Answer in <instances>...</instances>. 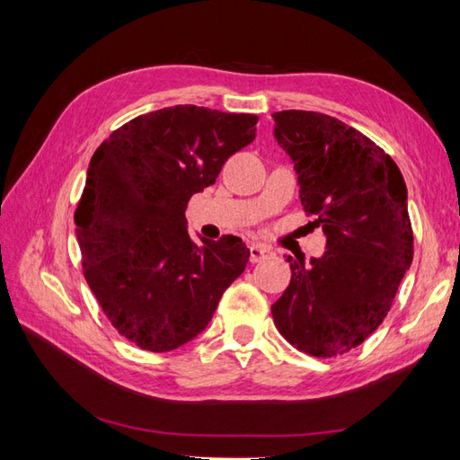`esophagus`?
Returning a JSON list of instances; mask_svg holds the SVG:
<instances>
[{"mask_svg": "<svg viewBox=\"0 0 460 460\" xmlns=\"http://www.w3.org/2000/svg\"><path fill=\"white\" fill-rule=\"evenodd\" d=\"M269 255H270V249L265 247V245H261V243H252V245L249 247V259H251V262H259V261H262V259L269 257Z\"/></svg>", "mask_w": 460, "mask_h": 460, "instance_id": "1", "label": "esophagus"}]
</instances>
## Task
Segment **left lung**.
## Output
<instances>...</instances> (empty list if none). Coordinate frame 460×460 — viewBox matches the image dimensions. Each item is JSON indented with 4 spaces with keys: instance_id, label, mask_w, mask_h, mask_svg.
Segmentation results:
<instances>
[{
    "instance_id": "1",
    "label": "left lung",
    "mask_w": 460,
    "mask_h": 460,
    "mask_svg": "<svg viewBox=\"0 0 460 460\" xmlns=\"http://www.w3.org/2000/svg\"><path fill=\"white\" fill-rule=\"evenodd\" d=\"M272 119L295 162L302 208L326 235V252L310 265L288 257L292 279L272 318L305 354H346L384 322L411 267L403 175L392 155L334 116L282 111Z\"/></svg>"
}]
</instances>
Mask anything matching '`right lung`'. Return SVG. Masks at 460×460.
<instances>
[{"instance_id":"1","label":"right lung","mask_w":460,"mask_h":460,"mask_svg":"<svg viewBox=\"0 0 460 460\" xmlns=\"http://www.w3.org/2000/svg\"><path fill=\"white\" fill-rule=\"evenodd\" d=\"M255 114L178 104L136 116L89 164L75 211L83 272L126 340L148 351L188 344L247 267L239 237L193 243L185 208L229 155L255 140Z\"/></svg>"}]
</instances>
